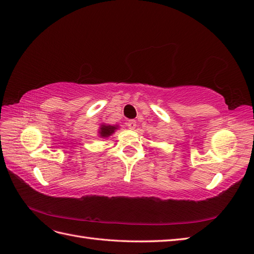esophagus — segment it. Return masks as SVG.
Instances as JSON below:
<instances>
[{
	"label": "esophagus",
	"instance_id": "34e87169",
	"mask_svg": "<svg viewBox=\"0 0 254 254\" xmlns=\"http://www.w3.org/2000/svg\"><path fill=\"white\" fill-rule=\"evenodd\" d=\"M126 126L129 129H134V128H136V126H137V123H136V121H128L126 123Z\"/></svg>",
	"mask_w": 254,
	"mask_h": 254
}]
</instances>
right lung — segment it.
Listing matches in <instances>:
<instances>
[{
	"label": "right lung",
	"instance_id": "add662e5",
	"mask_svg": "<svg viewBox=\"0 0 254 254\" xmlns=\"http://www.w3.org/2000/svg\"><path fill=\"white\" fill-rule=\"evenodd\" d=\"M117 127H118V126L104 125V124H102V125H101V127H100V130H99L100 137H102V138H108V137H110L112 133L115 132Z\"/></svg>",
	"mask_w": 254,
	"mask_h": 254
}]
</instances>
